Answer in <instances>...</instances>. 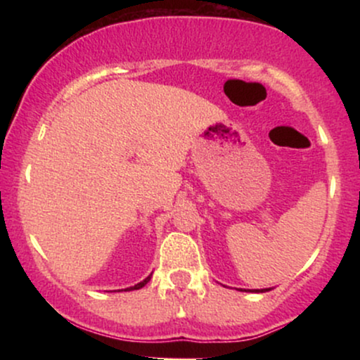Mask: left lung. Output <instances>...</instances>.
Masks as SVG:
<instances>
[{
	"mask_svg": "<svg viewBox=\"0 0 360 360\" xmlns=\"http://www.w3.org/2000/svg\"><path fill=\"white\" fill-rule=\"evenodd\" d=\"M242 291V289H240ZM243 291H245V289H243ZM249 291H255V292H266V291H269V289H249Z\"/></svg>",
	"mask_w": 360,
	"mask_h": 360,
	"instance_id": "8db88e82",
	"label": "left lung"
}]
</instances>
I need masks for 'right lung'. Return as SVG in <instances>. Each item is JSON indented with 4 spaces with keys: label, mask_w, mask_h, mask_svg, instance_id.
<instances>
[{
    "label": "right lung",
    "mask_w": 360,
    "mask_h": 360,
    "mask_svg": "<svg viewBox=\"0 0 360 360\" xmlns=\"http://www.w3.org/2000/svg\"><path fill=\"white\" fill-rule=\"evenodd\" d=\"M150 276H152V274H150ZM150 276H147L146 279H143V281H140V283H139V284H135V286H130V288H127L125 291H134V289H140V288H143V286H146V284L148 283V281H150Z\"/></svg>",
    "instance_id": "1"
}]
</instances>
